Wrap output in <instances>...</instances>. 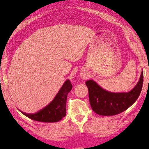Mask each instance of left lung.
I'll return each mask as SVG.
<instances>
[{
	"label": "left lung",
	"instance_id": "1",
	"mask_svg": "<svg viewBox=\"0 0 149 149\" xmlns=\"http://www.w3.org/2000/svg\"><path fill=\"white\" fill-rule=\"evenodd\" d=\"M85 84L88 88L89 102L93 111L99 115H116L131 107L139 97L143 84V70L137 84L128 92L107 91L93 79L86 81Z\"/></svg>",
	"mask_w": 149,
	"mask_h": 149
}]
</instances>
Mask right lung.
<instances>
[{"label":"right lung","mask_w":149,"mask_h":149,"mask_svg":"<svg viewBox=\"0 0 149 149\" xmlns=\"http://www.w3.org/2000/svg\"><path fill=\"white\" fill-rule=\"evenodd\" d=\"M72 88V85L70 80L67 79L53 100L43 109L34 114L20 112L27 117L36 121L54 123L60 121L66 116L67 95Z\"/></svg>","instance_id":"add662e5"}]
</instances>
